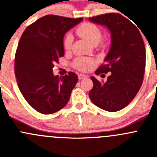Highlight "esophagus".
Masks as SVG:
<instances>
[{
    "mask_svg": "<svg viewBox=\"0 0 157 157\" xmlns=\"http://www.w3.org/2000/svg\"><path fill=\"white\" fill-rule=\"evenodd\" d=\"M86 77H87V76L86 75H85V74H79L78 75V78H79V80H83V79H85V78H86Z\"/></svg>",
    "mask_w": 157,
    "mask_h": 157,
    "instance_id": "obj_1",
    "label": "esophagus"
}]
</instances>
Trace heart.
I'll return each mask as SVG.
<instances>
[{
    "label": "heart",
    "instance_id": "obj_1",
    "mask_svg": "<svg viewBox=\"0 0 157 157\" xmlns=\"http://www.w3.org/2000/svg\"><path fill=\"white\" fill-rule=\"evenodd\" d=\"M77 34L87 41L90 43L97 44L102 39V32L101 29L91 23H83L76 29ZM73 42L72 35L67 34L64 39V48L65 50H69L71 48ZM95 61L91 58L86 57H79L76 58L73 62V67L78 71H88L92 69L94 66Z\"/></svg>",
    "mask_w": 157,
    "mask_h": 157
}]
</instances>
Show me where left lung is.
<instances>
[{"mask_svg": "<svg viewBox=\"0 0 157 157\" xmlns=\"http://www.w3.org/2000/svg\"><path fill=\"white\" fill-rule=\"evenodd\" d=\"M93 23L108 27L112 34V45L105 63L95 74L110 72L106 82L91 77L93 86L89 96L94 105L108 112L126 107L138 93L144 77L146 49L137 26L116 13L92 17Z\"/></svg>", "mask_w": 157, "mask_h": 157, "instance_id": "1", "label": "left lung"}]
</instances>
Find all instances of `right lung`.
I'll use <instances>...</instances> for the list:
<instances>
[{"instance_id":"add662e5","label":"right lung","mask_w":157,"mask_h":157,"mask_svg":"<svg viewBox=\"0 0 157 157\" xmlns=\"http://www.w3.org/2000/svg\"><path fill=\"white\" fill-rule=\"evenodd\" d=\"M82 20L46 15L28 26L20 38L14 63L17 85L26 102L40 113L52 114L65 106L77 83L75 73L55 77L52 71L64 55V34Z\"/></svg>"}]
</instances>
